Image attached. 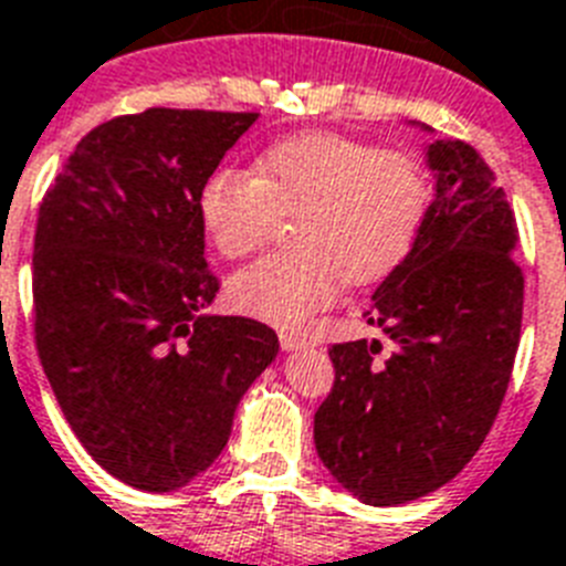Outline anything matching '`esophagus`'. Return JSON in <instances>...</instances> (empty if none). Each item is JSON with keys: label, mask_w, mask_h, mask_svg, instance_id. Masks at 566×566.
<instances>
[{"label": "esophagus", "mask_w": 566, "mask_h": 566, "mask_svg": "<svg viewBox=\"0 0 566 566\" xmlns=\"http://www.w3.org/2000/svg\"><path fill=\"white\" fill-rule=\"evenodd\" d=\"M279 342H282L284 350H298V348H311L313 339L305 334H293V331H282L279 334Z\"/></svg>", "instance_id": "esophagus-1"}]
</instances>
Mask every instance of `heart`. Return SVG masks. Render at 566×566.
<instances>
[{"label": "heart", "instance_id": "heart-1", "mask_svg": "<svg viewBox=\"0 0 566 566\" xmlns=\"http://www.w3.org/2000/svg\"><path fill=\"white\" fill-rule=\"evenodd\" d=\"M429 184L415 155L336 132H305L270 146L253 175L216 172L201 218L230 259L259 253L296 216L298 247L255 261L230 282L232 305L279 325L327 307L342 282L371 284L408 255Z\"/></svg>", "mask_w": 566, "mask_h": 566}]
</instances>
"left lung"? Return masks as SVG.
Wrapping results in <instances>:
<instances>
[{
  "label": "left lung",
  "instance_id": "8db88e82",
  "mask_svg": "<svg viewBox=\"0 0 566 566\" xmlns=\"http://www.w3.org/2000/svg\"><path fill=\"white\" fill-rule=\"evenodd\" d=\"M434 203L411 253L365 311L382 342H336L334 388L313 417L327 472L371 506L449 483L486 440L515 365L524 273L515 212L458 137L429 146Z\"/></svg>",
  "mask_w": 566,
  "mask_h": 566
}]
</instances>
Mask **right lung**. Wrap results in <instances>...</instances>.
<instances>
[{
  "label": "right lung",
  "mask_w": 566,
  "mask_h": 566,
  "mask_svg": "<svg viewBox=\"0 0 566 566\" xmlns=\"http://www.w3.org/2000/svg\"><path fill=\"white\" fill-rule=\"evenodd\" d=\"M255 112L146 108L99 123L40 203L33 339L65 420L117 481L169 492L230 440L232 415L279 354L247 316H201V189Z\"/></svg>",
  "instance_id": "add662e5"
}]
</instances>
